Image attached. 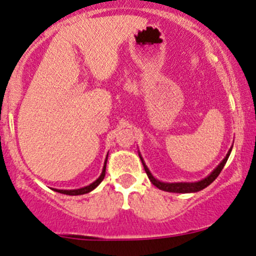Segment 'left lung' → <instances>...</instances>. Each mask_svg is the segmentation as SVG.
Wrapping results in <instances>:
<instances>
[{
    "label": "left lung",
    "mask_w": 256,
    "mask_h": 256,
    "mask_svg": "<svg viewBox=\"0 0 256 256\" xmlns=\"http://www.w3.org/2000/svg\"><path fill=\"white\" fill-rule=\"evenodd\" d=\"M232 148H230V150L228 152L226 156L224 158L223 161H222L220 164L217 166L216 169H214V172L210 175H208L205 178H202V180L200 181H196V182H162V181L158 180V178H155L152 176V174L150 173V170L148 169V167L146 166V163H144L143 158H142L140 154V161L143 163V167L146 169V173L148 175V178H149V180L152 181V184L154 186H156L158 188L162 190H166V192H172V193H194V192H199V190H204L205 187H208V184L214 182V180H216L218 175L222 172V169L224 168V166H226V163L228 161V158H229L230 156V152H232Z\"/></svg>",
    "instance_id": "1"
}]
</instances>
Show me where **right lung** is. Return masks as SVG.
Returning <instances> with one entry per match:
<instances>
[{"instance_id":"1","label":"right lung","mask_w":256,"mask_h":256,"mask_svg":"<svg viewBox=\"0 0 256 256\" xmlns=\"http://www.w3.org/2000/svg\"><path fill=\"white\" fill-rule=\"evenodd\" d=\"M106 163H107V158H106V160H104L102 173H101L100 176H98L93 184H88V186L82 187V188H78V190H56L54 188V190H56V192H58V193H63V194H68V196H81V194H86V193L92 192V190H93L94 188H96L98 184H100L101 181L104 180V174H106Z\"/></svg>"}]
</instances>
